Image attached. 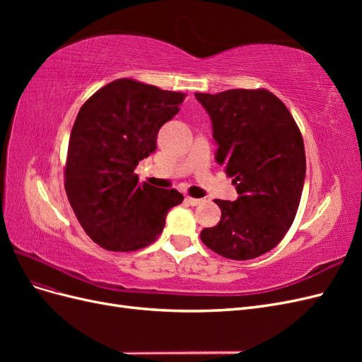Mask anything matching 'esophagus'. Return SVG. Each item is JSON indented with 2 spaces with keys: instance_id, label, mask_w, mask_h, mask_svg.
<instances>
[{
  "instance_id": "esophagus-1",
  "label": "esophagus",
  "mask_w": 362,
  "mask_h": 362,
  "mask_svg": "<svg viewBox=\"0 0 362 362\" xmlns=\"http://www.w3.org/2000/svg\"><path fill=\"white\" fill-rule=\"evenodd\" d=\"M185 202L190 204L192 206H196V205L202 204V199H198V198H190V196H187V198H185Z\"/></svg>"
}]
</instances>
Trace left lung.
<instances>
[{"mask_svg":"<svg viewBox=\"0 0 362 362\" xmlns=\"http://www.w3.org/2000/svg\"><path fill=\"white\" fill-rule=\"evenodd\" d=\"M211 119L216 160L233 180L237 201L214 202L221 222L201 240L216 254L252 259L275 247L298 213L306 160L288 108L266 89L194 93Z\"/></svg>","mask_w":362,"mask_h":362,"instance_id":"8db88e82","label":"left lung"}]
</instances>
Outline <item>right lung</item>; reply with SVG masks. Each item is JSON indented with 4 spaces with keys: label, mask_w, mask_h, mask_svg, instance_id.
<instances>
[{
    "label": "right lung",
    "mask_w": 362,
    "mask_h": 362,
    "mask_svg": "<svg viewBox=\"0 0 362 362\" xmlns=\"http://www.w3.org/2000/svg\"><path fill=\"white\" fill-rule=\"evenodd\" d=\"M184 93L120 78L84 103L71 131L64 189L86 234L113 252L156 242L177 190L139 182L134 169L157 149L158 129L180 112Z\"/></svg>",
    "instance_id": "1"
}]
</instances>
